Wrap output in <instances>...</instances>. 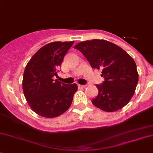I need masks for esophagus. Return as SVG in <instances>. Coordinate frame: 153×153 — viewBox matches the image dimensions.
Instances as JSON below:
<instances>
[{
  "instance_id": "esophagus-1",
  "label": "esophagus",
  "mask_w": 153,
  "mask_h": 153,
  "mask_svg": "<svg viewBox=\"0 0 153 153\" xmlns=\"http://www.w3.org/2000/svg\"><path fill=\"white\" fill-rule=\"evenodd\" d=\"M86 85H78V88H85Z\"/></svg>"
}]
</instances>
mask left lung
<instances>
[{
    "label": "left lung",
    "instance_id": "left-lung-1",
    "mask_svg": "<svg viewBox=\"0 0 153 153\" xmlns=\"http://www.w3.org/2000/svg\"><path fill=\"white\" fill-rule=\"evenodd\" d=\"M85 56L93 68L102 69L105 81L97 85L99 94L93 99L97 108L114 112L124 108L133 97L138 74L133 58L116 44L105 40H86L74 46Z\"/></svg>",
    "mask_w": 153,
    "mask_h": 153
}]
</instances>
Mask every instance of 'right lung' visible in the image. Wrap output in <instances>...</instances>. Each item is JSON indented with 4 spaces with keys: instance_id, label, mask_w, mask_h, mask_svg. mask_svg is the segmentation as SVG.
Returning a JSON list of instances; mask_svg holds the SVG:
<instances>
[{
    "instance_id": "add662e5",
    "label": "right lung",
    "mask_w": 153,
    "mask_h": 153,
    "mask_svg": "<svg viewBox=\"0 0 153 153\" xmlns=\"http://www.w3.org/2000/svg\"><path fill=\"white\" fill-rule=\"evenodd\" d=\"M74 41L46 44L30 59L23 79V94L33 111L45 118L60 116L70 108L77 85L53 79Z\"/></svg>"
}]
</instances>
